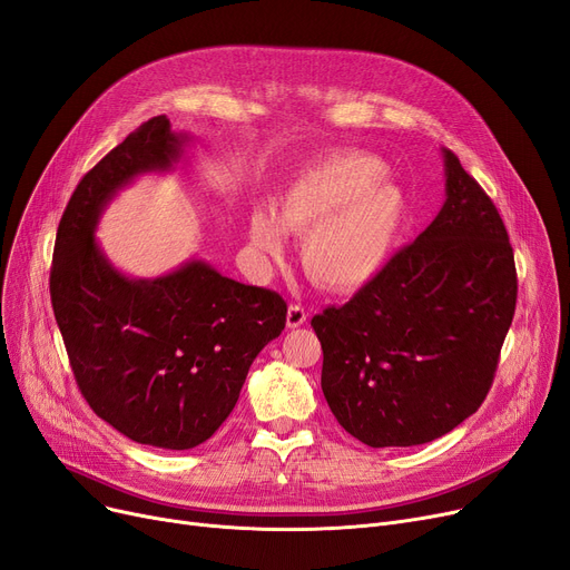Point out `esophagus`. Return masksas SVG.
I'll return each instance as SVG.
<instances>
[{
    "instance_id": "esophagus-1",
    "label": "esophagus",
    "mask_w": 570,
    "mask_h": 570,
    "mask_svg": "<svg viewBox=\"0 0 570 570\" xmlns=\"http://www.w3.org/2000/svg\"><path fill=\"white\" fill-rule=\"evenodd\" d=\"M305 321H307V309L301 303H293L288 307V312H286V326L288 328H298V326L305 324Z\"/></svg>"
}]
</instances>
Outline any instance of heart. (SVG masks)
<instances>
[{
	"instance_id": "1",
	"label": "heart",
	"mask_w": 570,
	"mask_h": 570,
	"mask_svg": "<svg viewBox=\"0 0 570 570\" xmlns=\"http://www.w3.org/2000/svg\"><path fill=\"white\" fill-rule=\"evenodd\" d=\"M384 167L365 154H335L305 167L279 195L275 216H252V242L282 254V230L303 237L307 277L326 291L350 293L373 282L405 226L403 190L382 181Z\"/></svg>"
}]
</instances>
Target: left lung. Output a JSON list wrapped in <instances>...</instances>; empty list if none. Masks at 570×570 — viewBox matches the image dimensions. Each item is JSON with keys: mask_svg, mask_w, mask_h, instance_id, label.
I'll use <instances>...</instances> for the list:
<instances>
[{"mask_svg": "<svg viewBox=\"0 0 570 570\" xmlns=\"http://www.w3.org/2000/svg\"><path fill=\"white\" fill-rule=\"evenodd\" d=\"M433 224L342 307L312 318L321 389L340 426L367 448H412L484 403L514 316L517 269L503 218L442 148Z\"/></svg>", "mask_w": 570, "mask_h": 570, "instance_id": "1", "label": "left lung"}]
</instances>
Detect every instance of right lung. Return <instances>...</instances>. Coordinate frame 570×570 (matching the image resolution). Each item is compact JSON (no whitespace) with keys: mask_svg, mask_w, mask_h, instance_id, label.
<instances>
[{"mask_svg":"<svg viewBox=\"0 0 570 570\" xmlns=\"http://www.w3.org/2000/svg\"><path fill=\"white\" fill-rule=\"evenodd\" d=\"M186 137L156 116L97 163L60 218L51 303L69 365L92 412L163 450L209 440L233 412L246 373L286 326L279 293L190 261L158 279H130L95 242L116 190L181 158Z\"/></svg>","mask_w":570,"mask_h":570,"instance_id":"1","label":"right lung"}]
</instances>
